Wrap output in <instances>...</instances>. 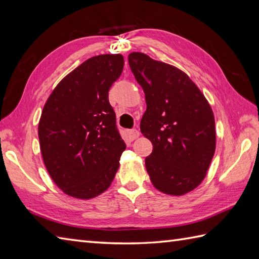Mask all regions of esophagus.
I'll return each mask as SVG.
<instances>
[{"label":"esophagus","instance_id":"1","mask_svg":"<svg viewBox=\"0 0 259 259\" xmlns=\"http://www.w3.org/2000/svg\"><path fill=\"white\" fill-rule=\"evenodd\" d=\"M140 136V132L137 131V130H131V131H128V137L130 139L132 140V141H134V140H136L137 137Z\"/></svg>","mask_w":259,"mask_h":259}]
</instances>
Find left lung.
<instances>
[{
  "instance_id": "8db88e82",
  "label": "left lung",
  "mask_w": 259,
  "mask_h": 259,
  "mask_svg": "<svg viewBox=\"0 0 259 259\" xmlns=\"http://www.w3.org/2000/svg\"><path fill=\"white\" fill-rule=\"evenodd\" d=\"M128 63L145 94L140 127L153 144L145 159L151 182L171 196L192 191L203 181L214 154L212 109L196 83L178 68L142 52L130 54Z\"/></svg>"
}]
</instances>
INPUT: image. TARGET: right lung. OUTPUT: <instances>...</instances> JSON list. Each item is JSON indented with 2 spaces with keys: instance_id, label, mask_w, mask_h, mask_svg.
Masks as SVG:
<instances>
[{
  "instance_id": "add662e5",
  "label": "right lung",
  "mask_w": 259,
  "mask_h": 259,
  "mask_svg": "<svg viewBox=\"0 0 259 259\" xmlns=\"http://www.w3.org/2000/svg\"><path fill=\"white\" fill-rule=\"evenodd\" d=\"M123 67L122 55L89 58L58 83L42 110L38 127L42 159L68 196H99L118 170L126 145L108 92Z\"/></svg>"
}]
</instances>
